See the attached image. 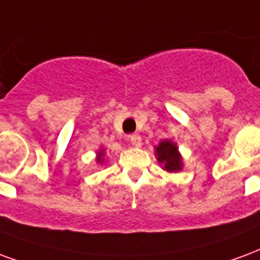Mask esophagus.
<instances>
[{"label": "esophagus", "mask_w": 260, "mask_h": 260, "mask_svg": "<svg viewBox=\"0 0 260 260\" xmlns=\"http://www.w3.org/2000/svg\"><path fill=\"white\" fill-rule=\"evenodd\" d=\"M128 140H130V143H132V145H134V147H140V145H141V137H140L138 134H132V136L128 137Z\"/></svg>", "instance_id": "1"}]
</instances>
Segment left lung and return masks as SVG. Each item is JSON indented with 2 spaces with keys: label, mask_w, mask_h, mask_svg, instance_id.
Here are the masks:
<instances>
[{
  "label": "left lung",
  "mask_w": 260,
  "mask_h": 260,
  "mask_svg": "<svg viewBox=\"0 0 260 260\" xmlns=\"http://www.w3.org/2000/svg\"><path fill=\"white\" fill-rule=\"evenodd\" d=\"M156 155L160 164L165 165L168 172H177L181 169V158L177 152V147L172 141H162L156 147Z\"/></svg>",
  "instance_id": "1"
}]
</instances>
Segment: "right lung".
Segmentation results:
<instances>
[{
  "label": "right lung",
  "mask_w": 260,
  "mask_h": 260,
  "mask_svg": "<svg viewBox=\"0 0 260 260\" xmlns=\"http://www.w3.org/2000/svg\"><path fill=\"white\" fill-rule=\"evenodd\" d=\"M101 156H102V153H100V156H98V159H96V160H98V162H100V160H101Z\"/></svg>",
  "instance_id": "1"
}]
</instances>
